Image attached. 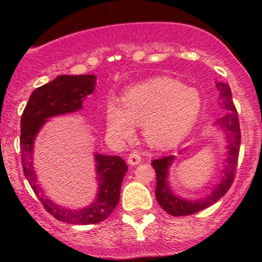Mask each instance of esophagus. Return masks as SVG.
Wrapping results in <instances>:
<instances>
[{
    "label": "esophagus",
    "instance_id": "34e87169",
    "mask_svg": "<svg viewBox=\"0 0 262 262\" xmlns=\"http://www.w3.org/2000/svg\"><path fill=\"white\" fill-rule=\"evenodd\" d=\"M141 161V156L138 154V152H130L128 156V164L130 165V166H134V165H138L140 164Z\"/></svg>",
    "mask_w": 262,
    "mask_h": 262
}]
</instances>
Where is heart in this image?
Instances as JSON below:
<instances>
[{
	"mask_svg": "<svg viewBox=\"0 0 262 262\" xmlns=\"http://www.w3.org/2000/svg\"><path fill=\"white\" fill-rule=\"evenodd\" d=\"M201 106L202 101L196 90L176 80L158 77L125 90L121 104L108 102L106 128L114 140L125 143L134 138L135 125L143 127L151 148H170L188 133Z\"/></svg>",
	"mask_w": 262,
	"mask_h": 262,
	"instance_id": "obj_1",
	"label": "heart"
}]
</instances>
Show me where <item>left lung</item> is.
Segmentation results:
<instances>
[{
    "mask_svg": "<svg viewBox=\"0 0 262 262\" xmlns=\"http://www.w3.org/2000/svg\"><path fill=\"white\" fill-rule=\"evenodd\" d=\"M215 87L218 91L219 108L224 111V116L218 119L215 125L218 127L217 129H219L218 132L223 133L227 151H225V164L222 170V175L219 177L218 182L210 187V192L207 194H202L198 198H193V200L179 196L173 192L169 181V170L172 166L173 161L176 160V156L169 155L161 159H156L151 162L156 172V200L165 212L171 215H175V217L194 214V213L212 206L227 193L233 183L237 156H239L240 139H242L239 119H237V112L234 106L229 85L217 81ZM183 150L185 149L179 150V154H181Z\"/></svg>",
    "mask_w": 262,
    "mask_h": 262,
    "instance_id": "8db88e82",
    "label": "left lung"
}]
</instances>
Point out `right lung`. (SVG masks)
I'll use <instances>...</instances> for the list:
<instances>
[{"label":"right lung","mask_w":262,"mask_h":262,"mask_svg":"<svg viewBox=\"0 0 262 262\" xmlns=\"http://www.w3.org/2000/svg\"><path fill=\"white\" fill-rule=\"evenodd\" d=\"M95 75H60L52 82L35 89L20 118V154L23 172L44 208L58 221L70 224H96L111 215L119 202L122 181L128 166L121 156L95 152V200L83 208L73 209L54 202L44 193L33 166L35 138L49 118L82 110V103L95 91Z\"/></svg>","instance_id":"right-lung-1"}]
</instances>
